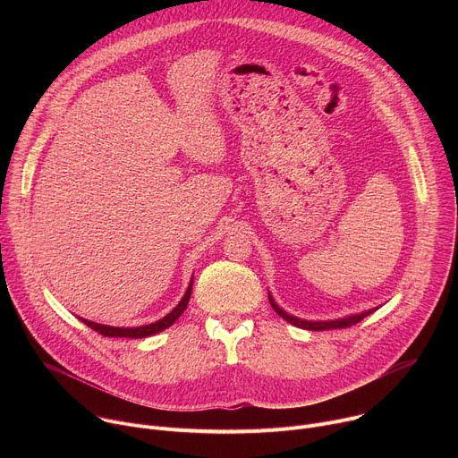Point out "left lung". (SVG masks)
<instances>
[{
	"mask_svg": "<svg viewBox=\"0 0 458 458\" xmlns=\"http://www.w3.org/2000/svg\"><path fill=\"white\" fill-rule=\"evenodd\" d=\"M268 299H270V304L272 308L276 310L277 315H281L284 320L292 322L293 326H297V328H302V330H311V332H322V330H339V328H350V326L360 322L364 317L371 315L377 308L373 310H366L362 313H355V315H348V317H343V318H335V320H304V318H299L295 315H290L286 313L283 308L277 306V302L274 301V297L268 293Z\"/></svg>",
	"mask_w": 458,
	"mask_h": 458,
	"instance_id": "left-lung-1",
	"label": "left lung"
}]
</instances>
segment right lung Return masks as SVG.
Instances as JSON below:
<instances>
[{
    "label": "right lung",
    "mask_w": 458,
    "mask_h": 458,
    "mask_svg": "<svg viewBox=\"0 0 458 458\" xmlns=\"http://www.w3.org/2000/svg\"><path fill=\"white\" fill-rule=\"evenodd\" d=\"M191 284H193V279L190 281V286L186 290V293L182 295V299L179 301V304L168 313L165 315L163 318L152 322V324H147V326H138V328H115V326H105V324H98V322H92V320H87V318H81L89 328H92L94 332L101 334L103 337H128V339H145V337H150V335H156L163 330H166L168 326H172L179 317L181 313L186 310L188 302H190V295H191Z\"/></svg>",
    "instance_id": "1"
}]
</instances>
